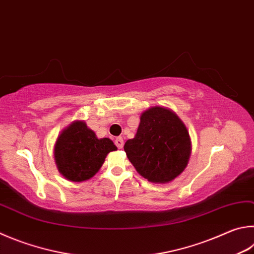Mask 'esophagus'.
<instances>
[{
	"instance_id": "1",
	"label": "esophagus",
	"mask_w": 254,
	"mask_h": 254,
	"mask_svg": "<svg viewBox=\"0 0 254 254\" xmlns=\"http://www.w3.org/2000/svg\"><path fill=\"white\" fill-rule=\"evenodd\" d=\"M114 143H115V145L118 146V149H122V147H123V144H124L123 139H122L121 136L117 137V139H115V141H114Z\"/></svg>"
}]
</instances>
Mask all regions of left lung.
Segmentation results:
<instances>
[{
	"label": "left lung",
	"mask_w": 254,
	"mask_h": 254,
	"mask_svg": "<svg viewBox=\"0 0 254 254\" xmlns=\"http://www.w3.org/2000/svg\"><path fill=\"white\" fill-rule=\"evenodd\" d=\"M124 151L147 181L168 183L188 165L191 140L187 127L172 110L153 107L141 114L136 134L126 142Z\"/></svg>",
	"instance_id": "left-lung-1"
}]
</instances>
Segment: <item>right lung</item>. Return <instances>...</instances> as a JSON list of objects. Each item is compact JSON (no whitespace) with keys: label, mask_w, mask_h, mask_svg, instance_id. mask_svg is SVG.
Here are the masks:
<instances>
[{"label":"right lung","mask_w":254,"mask_h":254,"mask_svg":"<svg viewBox=\"0 0 254 254\" xmlns=\"http://www.w3.org/2000/svg\"><path fill=\"white\" fill-rule=\"evenodd\" d=\"M112 151H117V146L111 140L98 139L85 122L74 121L59 135L54 145V159L64 178L82 182L99 171Z\"/></svg>","instance_id":"add662e5"}]
</instances>
